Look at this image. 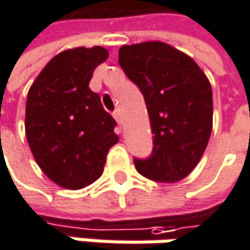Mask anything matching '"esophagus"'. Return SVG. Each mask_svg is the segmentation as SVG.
Masks as SVG:
<instances>
[{
	"label": "esophagus",
	"instance_id": "34e87169",
	"mask_svg": "<svg viewBox=\"0 0 250 250\" xmlns=\"http://www.w3.org/2000/svg\"><path fill=\"white\" fill-rule=\"evenodd\" d=\"M112 115H114V118L117 120V123H118V124H121V123H123V121H121V114H120V111H118V109H117V111H114V114H112Z\"/></svg>",
	"mask_w": 250,
	"mask_h": 250
}]
</instances>
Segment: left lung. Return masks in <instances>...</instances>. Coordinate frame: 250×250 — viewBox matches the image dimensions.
Instances as JSON below:
<instances>
[{"label": "left lung", "instance_id": "8db88e82", "mask_svg": "<svg viewBox=\"0 0 250 250\" xmlns=\"http://www.w3.org/2000/svg\"><path fill=\"white\" fill-rule=\"evenodd\" d=\"M118 64L141 89L149 114L154 151L135 160L136 170L160 183L188 177L201 161L212 132V89L188 54L160 42L123 45Z\"/></svg>", "mask_w": 250, "mask_h": 250}]
</instances>
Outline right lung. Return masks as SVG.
Listing matches in <instances>:
<instances>
[{
  "label": "right lung",
  "mask_w": 250,
  "mask_h": 250,
  "mask_svg": "<svg viewBox=\"0 0 250 250\" xmlns=\"http://www.w3.org/2000/svg\"><path fill=\"white\" fill-rule=\"evenodd\" d=\"M106 58L102 46L65 49L43 67L27 93V144L45 176L64 189L98 180L118 142L115 120L89 87L93 70Z\"/></svg>",
  "instance_id": "1"
}]
</instances>
